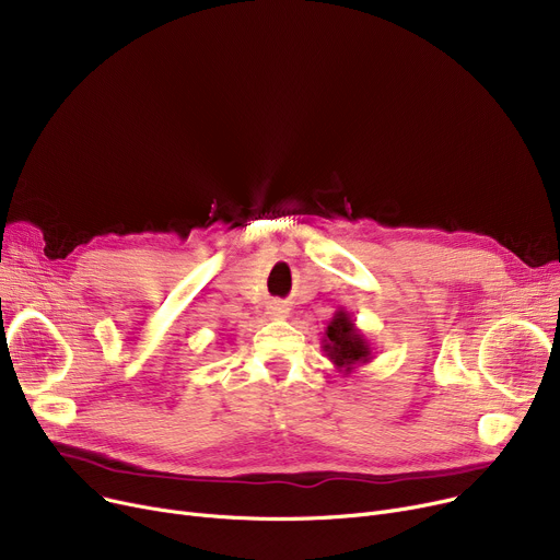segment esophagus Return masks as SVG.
<instances>
[{
    "instance_id": "34e87169",
    "label": "esophagus",
    "mask_w": 560,
    "mask_h": 560,
    "mask_svg": "<svg viewBox=\"0 0 560 560\" xmlns=\"http://www.w3.org/2000/svg\"><path fill=\"white\" fill-rule=\"evenodd\" d=\"M265 313H268L270 319H285L290 315V308L283 302H270L268 311H265Z\"/></svg>"
}]
</instances>
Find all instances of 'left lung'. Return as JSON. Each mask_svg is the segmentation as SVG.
Wrapping results in <instances>:
<instances>
[{
	"instance_id": "left-lung-1",
	"label": "left lung",
	"mask_w": 560,
	"mask_h": 560,
	"mask_svg": "<svg viewBox=\"0 0 560 560\" xmlns=\"http://www.w3.org/2000/svg\"><path fill=\"white\" fill-rule=\"evenodd\" d=\"M322 351L342 374L354 372L374 359L372 342L357 327L354 315L345 308H338L327 325L325 336H322Z\"/></svg>"
}]
</instances>
